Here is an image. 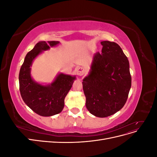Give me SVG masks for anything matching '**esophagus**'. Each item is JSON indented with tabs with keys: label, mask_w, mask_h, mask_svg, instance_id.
Returning a JSON list of instances; mask_svg holds the SVG:
<instances>
[{
	"label": "esophagus",
	"mask_w": 157,
	"mask_h": 157,
	"mask_svg": "<svg viewBox=\"0 0 157 157\" xmlns=\"http://www.w3.org/2000/svg\"><path fill=\"white\" fill-rule=\"evenodd\" d=\"M84 72H85V70L82 67H80L77 69V73L78 76H82L84 74Z\"/></svg>",
	"instance_id": "1"
}]
</instances>
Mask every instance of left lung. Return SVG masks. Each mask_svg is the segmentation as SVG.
Segmentation results:
<instances>
[{
    "label": "left lung",
    "mask_w": 157,
    "mask_h": 157,
    "mask_svg": "<svg viewBox=\"0 0 157 157\" xmlns=\"http://www.w3.org/2000/svg\"><path fill=\"white\" fill-rule=\"evenodd\" d=\"M94 56L91 71L83 79L86 106L98 117H107L124 107L131 88L129 61L116 42L103 41Z\"/></svg>",
    "instance_id": "obj_1"
}]
</instances>
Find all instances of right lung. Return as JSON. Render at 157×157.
<instances>
[{"label":"right lung","instance_id":"add662e5","mask_svg":"<svg viewBox=\"0 0 157 157\" xmlns=\"http://www.w3.org/2000/svg\"><path fill=\"white\" fill-rule=\"evenodd\" d=\"M59 43L58 41H40L27 54L19 74L20 91L23 101L38 115L50 117L58 114L64 107V99L72 87L75 77L61 73L48 86H42L31 78V63L42 51Z\"/></svg>","mask_w":157,"mask_h":157}]
</instances>
